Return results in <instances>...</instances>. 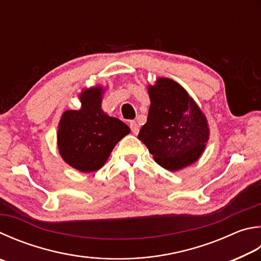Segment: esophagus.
<instances>
[{
	"mask_svg": "<svg viewBox=\"0 0 261 261\" xmlns=\"http://www.w3.org/2000/svg\"><path fill=\"white\" fill-rule=\"evenodd\" d=\"M130 129H131V131H132V134H134V135H138V132H139V125L137 124L136 121L130 122Z\"/></svg>",
	"mask_w": 261,
	"mask_h": 261,
	"instance_id": "esophagus-1",
	"label": "esophagus"
}]
</instances>
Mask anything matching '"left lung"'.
<instances>
[{
  "label": "left lung",
  "instance_id": "obj_1",
  "mask_svg": "<svg viewBox=\"0 0 261 261\" xmlns=\"http://www.w3.org/2000/svg\"><path fill=\"white\" fill-rule=\"evenodd\" d=\"M150 106L146 124L138 135L155 162L178 171L195 162L209 140L210 130L203 112L181 85L160 77L148 87Z\"/></svg>",
  "mask_w": 261,
  "mask_h": 261
}]
</instances>
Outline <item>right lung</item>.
Wrapping results in <instances>:
<instances>
[{"instance_id":"add662e5","label":"right lung","mask_w":261,"mask_h":261,"mask_svg":"<svg viewBox=\"0 0 261 261\" xmlns=\"http://www.w3.org/2000/svg\"><path fill=\"white\" fill-rule=\"evenodd\" d=\"M102 87L84 90L80 94L81 110L66 111L61 115L57 143L61 158L81 172L100 169L113 148L130 127L101 110Z\"/></svg>"}]
</instances>
